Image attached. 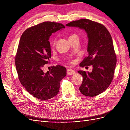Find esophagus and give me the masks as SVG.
Wrapping results in <instances>:
<instances>
[{
    "label": "esophagus",
    "mask_w": 130,
    "mask_h": 130,
    "mask_svg": "<svg viewBox=\"0 0 130 130\" xmlns=\"http://www.w3.org/2000/svg\"><path fill=\"white\" fill-rule=\"evenodd\" d=\"M75 72L72 69H67V74L68 75H72L75 74Z\"/></svg>",
    "instance_id": "obj_1"
}]
</instances>
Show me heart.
Masks as SVG:
<instances>
[{"label": "heart", "mask_w": 130, "mask_h": 130, "mask_svg": "<svg viewBox=\"0 0 130 130\" xmlns=\"http://www.w3.org/2000/svg\"><path fill=\"white\" fill-rule=\"evenodd\" d=\"M75 37H78V36L75 34H73V35H70V36L69 37V38H71ZM55 41L54 39H53V40H52V41H51V44H52V45H55Z\"/></svg>", "instance_id": "heart-1"}]
</instances>
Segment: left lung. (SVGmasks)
Here are the masks:
<instances>
[{"mask_svg": "<svg viewBox=\"0 0 130 130\" xmlns=\"http://www.w3.org/2000/svg\"><path fill=\"white\" fill-rule=\"evenodd\" d=\"M66 26L79 27L87 34L88 55L80 66L92 65L93 69L91 73L77 72L83 77L79 89L85 96L99 95L109 87L115 74L117 57L111 34L104 25L87 19L73 21Z\"/></svg>", "mask_w": 130, "mask_h": 130, "instance_id": "obj_1", "label": "left lung"}]
</instances>
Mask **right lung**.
<instances>
[{
  "label": "right lung",
  "mask_w": 130,
  "mask_h": 130,
  "mask_svg": "<svg viewBox=\"0 0 130 130\" xmlns=\"http://www.w3.org/2000/svg\"><path fill=\"white\" fill-rule=\"evenodd\" d=\"M64 28L61 23L45 22L27 29L21 37L15 57L18 78L27 91L37 99L44 100L56 96L60 81L66 76V68L60 65L53 66L46 73L43 71L51 58L49 37Z\"/></svg>",
  "instance_id": "1"
}]
</instances>
